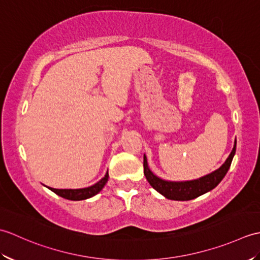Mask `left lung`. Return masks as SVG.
I'll list each match as a JSON object with an SVG mask.
<instances>
[{
	"label": "left lung",
	"instance_id": "obj_1",
	"mask_svg": "<svg viewBox=\"0 0 260 260\" xmlns=\"http://www.w3.org/2000/svg\"><path fill=\"white\" fill-rule=\"evenodd\" d=\"M236 145L237 141H235V145L230 155L225 159V162L220 167L218 170L213 171L212 173L202 176L200 179L192 180V181H182V182H174V181H165L161 178H158L148 168L147 158L144 155V174L145 178L148 181V183L152 185L153 189H155L158 193H161L167 199L176 201H187L192 200L200 197L204 193L211 191L217 186L221 180L227 174L228 170L233 162V158L236 153Z\"/></svg>",
	"mask_w": 260,
	"mask_h": 260
}]
</instances>
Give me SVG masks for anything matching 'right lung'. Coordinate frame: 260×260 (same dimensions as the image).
Here are the masks:
<instances>
[{"label":"right lung","instance_id":"obj_1","mask_svg":"<svg viewBox=\"0 0 260 260\" xmlns=\"http://www.w3.org/2000/svg\"><path fill=\"white\" fill-rule=\"evenodd\" d=\"M108 181V172L105 174L104 178L98 181L96 184L91 186L84 187V189H53V187H49L52 192L56 193L59 197L67 199V200H73V201H79V200H86V199H89L93 196H96L98 192H101L105 184L107 183Z\"/></svg>","mask_w":260,"mask_h":260}]
</instances>
